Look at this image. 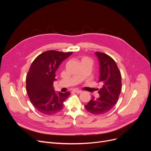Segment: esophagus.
Listing matches in <instances>:
<instances>
[{
	"mask_svg": "<svg viewBox=\"0 0 151 151\" xmlns=\"http://www.w3.org/2000/svg\"><path fill=\"white\" fill-rule=\"evenodd\" d=\"M74 92H75V93H76L77 94H79V93H82V91L79 90V89H74Z\"/></svg>",
	"mask_w": 151,
	"mask_h": 151,
	"instance_id": "obj_1",
	"label": "esophagus"
}]
</instances>
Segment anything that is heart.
Returning <instances> with one entry per match:
<instances>
[{
	"label": "heart",
	"instance_id": "heart-1",
	"mask_svg": "<svg viewBox=\"0 0 151 151\" xmlns=\"http://www.w3.org/2000/svg\"><path fill=\"white\" fill-rule=\"evenodd\" d=\"M84 59H87V58H84ZM84 59H83V60H84Z\"/></svg>",
	"mask_w": 151,
	"mask_h": 151
}]
</instances>
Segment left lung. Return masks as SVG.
Returning <instances> with one entry per match:
<instances>
[{"label":"left lung","instance_id":"left-lung-1","mask_svg":"<svg viewBox=\"0 0 151 151\" xmlns=\"http://www.w3.org/2000/svg\"><path fill=\"white\" fill-rule=\"evenodd\" d=\"M99 63V78L101 84L98 89L99 97L93 98L85 105L86 110L94 115L107 113L116 103L122 91V77L115 61L108 55L95 52Z\"/></svg>","mask_w":151,"mask_h":151}]
</instances>
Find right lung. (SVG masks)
Segmentation results:
<instances>
[{"instance_id":"1","label":"right lung","mask_w":151,"mask_h":151,"mask_svg":"<svg viewBox=\"0 0 151 151\" xmlns=\"http://www.w3.org/2000/svg\"><path fill=\"white\" fill-rule=\"evenodd\" d=\"M72 52L63 53L49 50L36 57L26 76V91L35 108L45 115H51L61 111L69 92L55 93L53 82L61 63Z\"/></svg>"}]
</instances>
